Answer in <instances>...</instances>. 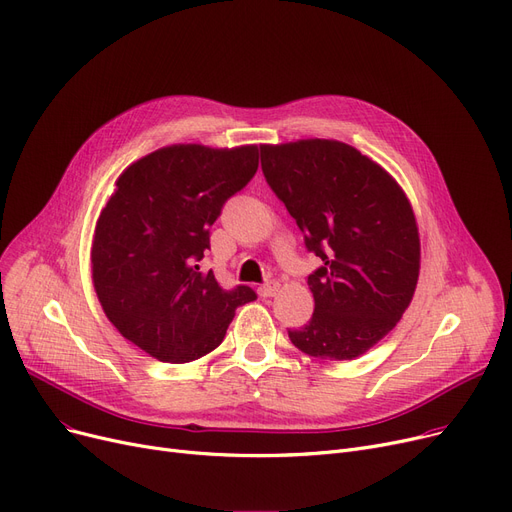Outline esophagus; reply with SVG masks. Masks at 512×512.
<instances>
[{
    "mask_svg": "<svg viewBox=\"0 0 512 512\" xmlns=\"http://www.w3.org/2000/svg\"><path fill=\"white\" fill-rule=\"evenodd\" d=\"M278 288H280V284H278L276 280H268V282L261 284V286L257 288V293H259L261 297H274V295L278 293Z\"/></svg>",
    "mask_w": 512,
    "mask_h": 512,
    "instance_id": "34e87169",
    "label": "esophagus"
}]
</instances>
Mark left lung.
Segmentation results:
<instances>
[{
	"label": "left lung",
	"mask_w": 512,
	"mask_h": 512,
	"mask_svg": "<svg viewBox=\"0 0 512 512\" xmlns=\"http://www.w3.org/2000/svg\"><path fill=\"white\" fill-rule=\"evenodd\" d=\"M261 169L307 251L322 259L307 278L314 314L288 339L311 358H360L414 297L420 238L406 192L379 163L337 140L263 144Z\"/></svg>",
	"instance_id": "8db88e82"
}]
</instances>
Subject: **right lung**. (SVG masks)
Masks as SVG:
<instances>
[{
    "label": "right lung",
    "instance_id": "right-lung-1",
    "mask_svg": "<svg viewBox=\"0 0 512 512\" xmlns=\"http://www.w3.org/2000/svg\"><path fill=\"white\" fill-rule=\"evenodd\" d=\"M257 146L173 144L131 163L102 209L92 278L106 318L152 358L186 364L224 341L251 286L221 288L198 272L209 230L230 196L251 182Z\"/></svg>",
    "mask_w": 512,
    "mask_h": 512
}]
</instances>
